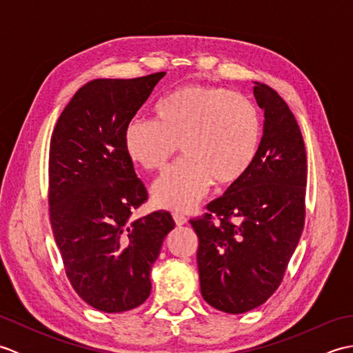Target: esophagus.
Returning a JSON list of instances; mask_svg holds the SVG:
<instances>
[{
    "instance_id": "obj_1",
    "label": "esophagus",
    "mask_w": 353,
    "mask_h": 353,
    "mask_svg": "<svg viewBox=\"0 0 353 353\" xmlns=\"http://www.w3.org/2000/svg\"><path fill=\"white\" fill-rule=\"evenodd\" d=\"M172 219H174V223L177 224V226H185L186 223H188V219L181 212H174L172 214Z\"/></svg>"
}]
</instances>
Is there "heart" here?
Wrapping results in <instances>:
<instances>
[{"label": "heart", "instance_id": "1", "mask_svg": "<svg viewBox=\"0 0 353 353\" xmlns=\"http://www.w3.org/2000/svg\"><path fill=\"white\" fill-rule=\"evenodd\" d=\"M156 119L124 127L127 156L142 168L163 170L182 147L185 159L157 179L154 203L188 211L215 185L238 182L261 148L262 118L245 97L223 88L182 86L156 104Z\"/></svg>", "mask_w": 353, "mask_h": 353}]
</instances>
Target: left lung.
<instances>
[{
  "mask_svg": "<svg viewBox=\"0 0 353 353\" xmlns=\"http://www.w3.org/2000/svg\"><path fill=\"white\" fill-rule=\"evenodd\" d=\"M264 109L261 148L250 170L191 220L199 236L200 291L215 310L243 314L279 287L305 221L306 153L288 104L253 81Z\"/></svg>",
  "mask_w": 353,
  "mask_h": 353,
  "instance_id": "left-lung-1",
  "label": "left lung"
}]
</instances>
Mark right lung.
Listing matches in <instances>:
<instances>
[{
  "label": "right lung",
  "mask_w": 353,
  "mask_h": 353,
  "mask_svg": "<svg viewBox=\"0 0 353 353\" xmlns=\"http://www.w3.org/2000/svg\"><path fill=\"white\" fill-rule=\"evenodd\" d=\"M163 76L88 81L51 137L52 234L72 288L103 312H124L147 301L150 272L176 226L167 211L132 220L148 194L123 141L124 127Z\"/></svg>",
  "instance_id": "add662e5"
}]
</instances>
